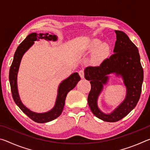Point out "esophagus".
Here are the masks:
<instances>
[{
  "label": "esophagus",
  "instance_id": "obj_1",
  "mask_svg": "<svg viewBox=\"0 0 150 150\" xmlns=\"http://www.w3.org/2000/svg\"><path fill=\"white\" fill-rule=\"evenodd\" d=\"M79 74L80 77L81 79H84L85 77V72H84V70H80L79 71Z\"/></svg>",
  "mask_w": 150,
  "mask_h": 150
}]
</instances>
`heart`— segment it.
I'll return each instance as SVG.
<instances>
[{
    "label": "heart",
    "instance_id": "b5f03b06",
    "mask_svg": "<svg viewBox=\"0 0 150 150\" xmlns=\"http://www.w3.org/2000/svg\"><path fill=\"white\" fill-rule=\"evenodd\" d=\"M88 51L95 52L94 58L96 60H100L106 57L110 52V47L106 43H101L98 39H94L88 45Z\"/></svg>",
    "mask_w": 150,
    "mask_h": 150
}]
</instances>
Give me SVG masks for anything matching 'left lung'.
I'll return each mask as SVG.
<instances>
[{
    "label": "left lung",
    "instance_id": "left-lung-1",
    "mask_svg": "<svg viewBox=\"0 0 150 150\" xmlns=\"http://www.w3.org/2000/svg\"><path fill=\"white\" fill-rule=\"evenodd\" d=\"M116 41L114 54L106 58L97 67H87L85 77L90 81L91 89L88 96V104L93 115L100 120L115 122L128 115L135 108L140 97L144 80V71L137 47L125 33L115 30ZM115 73L121 76L127 88L123 102L111 113L105 114L98 108V96L103 85L108 80V75Z\"/></svg>",
    "mask_w": 150,
    "mask_h": 150
}]
</instances>
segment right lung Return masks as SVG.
Here are the masks:
<instances>
[{
  "mask_svg": "<svg viewBox=\"0 0 150 150\" xmlns=\"http://www.w3.org/2000/svg\"><path fill=\"white\" fill-rule=\"evenodd\" d=\"M40 39H44L50 40H50L56 41L57 38L55 35L49 34L48 33L39 34L36 33H32L28 35L26 39L18 45L15 52L13 62L10 68L9 81L11 84L12 98L16 105L21 109V110L24 114H26L30 118H31L35 122L45 123L54 120L61 115L64 107L65 100L67 93L75 87L77 83L80 81L81 77L78 73H74L60 83L58 87L56 102H55L54 107L50 111L44 113H37L26 108L20 98L17 87V75L23 55L34 44L35 41L36 40L38 41Z\"/></svg>",
  "mask_w": 150,
  "mask_h": 150,
  "instance_id": "right-lung-1",
  "label": "right lung"
}]
</instances>
